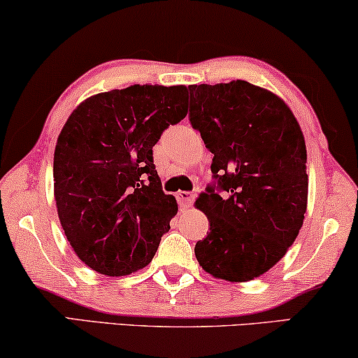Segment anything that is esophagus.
<instances>
[{"label": "esophagus", "instance_id": "esophagus-1", "mask_svg": "<svg viewBox=\"0 0 358 358\" xmlns=\"http://www.w3.org/2000/svg\"><path fill=\"white\" fill-rule=\"evenodd\" d=\"M176 199H178L180 207L187 208V207H192V203L195 200V194L194 192H185V190H179V192L176 194Z\"/></svg>", "mask_w": 358, "mask_h": 358}]
</instances>
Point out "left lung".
<instances>
[{
	"mask_svg": "<svg viewBox=\"0 0 358 358\" xmlns=\"http://www.w3.org/2000/svg\"><path fill=\"white\" fill-rule=\"evenodd\" d=\"M189 91V120L213 153L215 179L195 200L210 224L195 257L213 277L252 280L285 256L305 220V136L290 107L264 87L236 80Z\"/></svg>",
	"mask_w": 358,
	"mask_h": 358,
	"instance_id": "1",
	"label": "left lung"
}]
</instances>
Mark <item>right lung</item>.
Masks as SVG:
<instances>
[{"instance_id": "add662e5", "label": "right lung", "mask_w": 358, "mask_h": 358, "mask_svg": "<svg viewBox=\"0 0 358 358\" xmlns=\"http://www.w3.org/2000/svg\"><path fill=\"white\" fill-rule=\"evenodd\" d=\"M187 87L134 85L83 101L58 135L53 192L76 256L109 277L148 266L178 213L153 146L187 115Z\"/></svg>"}]
</instances>
